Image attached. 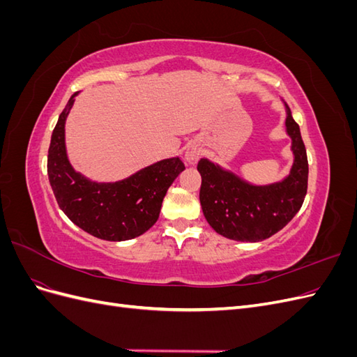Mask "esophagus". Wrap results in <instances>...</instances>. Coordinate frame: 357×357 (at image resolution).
I'll return each mask as SVG.
<instances>
[{"instance_id": "obj_1", "label": "esophagus", "mask_w": 357, "mask_h": 357, "mask_svg": "<svg viewBox=\"0 0 357 357\" xmlns=\"http://www.w3.org/2000/svg\"><path fill=\"white\" fill-rule=\"evenodd\" d=\"M199 156H201V149H199L198 144H190V146H188L186 152H185V159H186L188 164H190V165L197 164Z\"/></svg>"}]
</instances>
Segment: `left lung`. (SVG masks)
Wrapping results in <instances>:
<instances>
[{
	"instance_id": "8db88e82",
	"label": "left lung",
	"mask_w": 357,
	"mask_h": 357,
	"mask_svg": "<svg viewBox=\"0 0 357 357\" xmlns=\"http://www.w3.org/2000/svg\"><path fill=\"white\" fill-rule=\"evenodd\" d=\"M286 105V132L291 138L294 165L289 176L271 185L256 186L232 171L202 158L199 201L211 228L235 241L256 243L283 229L302 207L308 186L307 150L299 125Z\"/></svg>"
}]
</instances>
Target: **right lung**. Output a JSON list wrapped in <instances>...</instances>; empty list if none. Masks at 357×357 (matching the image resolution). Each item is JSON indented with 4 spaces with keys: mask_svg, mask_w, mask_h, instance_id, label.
Instances as JSON below:
<instances>
[{
    "mask_svg": "<svg viewBox=\"0 0 357 357\" xmlns=\"http://www.w3.org/2000/svg\"><path fill=\"white\" fill-rule=\"evenodd\" d=\"M75 92L59 114L52 132L47 174L59 208L96 238L132 240L156 223L168 188L185 169L180 158L159 160L114 183L92 181L75 171L67 156L66 121Z\"/></svg>",
    "mask_w": 357,
    "mask_h": 357,
    "instance_id": "add662e5",
    "label": "right lung"
}]
</instances>
